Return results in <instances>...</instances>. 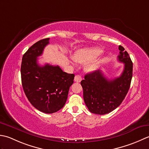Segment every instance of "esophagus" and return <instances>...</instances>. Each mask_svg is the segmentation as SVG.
I'll return each instance as SVG.
<instances>
[{"label": "esophagus", "mask_w": 149, "mask_h": 149, "mask_svg": "<svg viewBox=\"0 0 149 149\" xmlns=\"http://www.w3.org/2000/svg\"><path fill=\"white\" fill-rule=\"evenodd\" d=\"M81 80V77L80 75H76L74 77V81H76V82H80Z\"/></svg>", "instance_id": "esophagus-1"}]
</instances>
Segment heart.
Instances as JSON below:
<instances>
[{
  "instance_id": "heart-1",
  "label": "heart",
  "mask_w": 149,
  "mask_h": 149,
  "mask_svg": "<svg viewBox=\"0 0 149 149\" xmlns=\"http://www.w3.org/2000/svg\"><path fill=\"white\" fill-rule=\"evenodd\" d=\"M102 53V49L98 47L81 49L75 53L74 55V60L78 63H86L96 58ZM99 64V60H94L93 61L87 63L86 66V69L88 71H94L98 68Z\"/></svg>"
}]
</instances>
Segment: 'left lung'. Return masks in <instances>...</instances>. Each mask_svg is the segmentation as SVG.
Instances as JSON below:
<instances>
[{"instance_id": "obj_1", "label": "left lung", "mask_w": 149, "mask_h": 149, "mask_svg": "<svg viewBox=\"0 0 149 149\" xmlns=\"http://www.w3.org/2000/svg\"><path fill=\"white\" fill-rule=\"evenodd\" d=\"M118 61L124 63L119 77L109 80L101 71L85 75L81 81L84 100L91 113L103 115L111 113L119 106L127 95L132 77V62L124 47L119 45Z\"/></svg>"}]
</instances>
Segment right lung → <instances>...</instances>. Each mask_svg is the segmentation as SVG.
<instances>
[{
	"mask_svg": "<svg viewBox=\"0 0 149 149\" xmlns=\"http://www.w3.org/2000/svg\"><path fill=\"white\" fill-rule=\"evenodd\" d=\"M49 38L36 42L24 53L21 63L24 91L31 105L42 113H56L64 106L74 74L63 72L58 65L45 63L40 66L38 56L49 43Z\"/></svg>",
	"mask_w": 149,
	"mask_h": 149,
	"instance_id": "right-lung-1",
	"label": "right lung"
}]
</instances>
